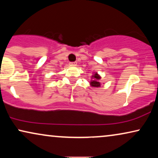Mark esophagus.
<instances>
[{"mask_svg": "<svg viewBox=\"0 0 158 158\" xmlns=\"http://www.w3.org/2000/svg\"><path fill=\"white\" fill-rule=\"evenodd\" d=\"M70 64H71V65H73V66H75V65H77V62H70Z\"/></svg>", "mask_w": 158, "mask_h": 158, "instance_id": "obj_1", "label": "esophagus"}]
</instances>
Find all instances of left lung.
I'll use <instances>...</instances> for the list:
<instances>
[{
	"label": "left lung",
	"instance_id": "8db88e82",
	"mask_svg": "<svg viewBox=\"0 0 158 158\" xmlns=\"http://www.w3.org/2000/svg\"><path fill=\"white\" fill-rule=\"evenodd\" d=\"M94 74L92 75L91 77H90V85L93 88H100L101 87V83L99 82L101 77L100 75L98 74L97 72L93 73Z\"/></svg>",
	"mask_w": 158,
	"mask_h": 158
}]
</instances>
